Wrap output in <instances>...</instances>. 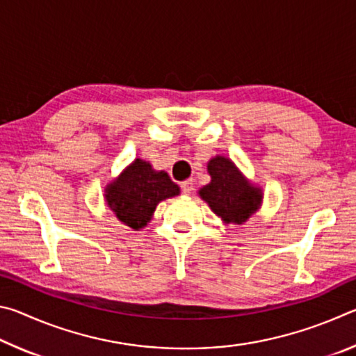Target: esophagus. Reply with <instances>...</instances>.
Wrapping results in <instances>:
<instances>
[{
    "label": "esophagus",
    "mask_w": 356,
    "mask_h": 356,
    "mask_svg": "<svg viewBox=\"0 0 356 356\" xmlns=\"http://www.w3.org/2000/svg\"><path fill=\"white\" fill-rule=\"evenodd\" d=\"M180 188H182V193H184V195H191L193 188H195V185H193V180H191V179L185 180V182L180 184Z\"/></svg>",
    "instance_id": "1"
}]
</instances>
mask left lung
Returning a JSON list of instances; mask_svg holds the SVG:
<instances>
[{"label": "left lung", "instance_id": "1", "mask_svg": "<svg viewBox=\"0 0 356 356\" xmlns=\"http://www.w3.org/2000/svg\"><path fill=\"white\" fill-rule=\"evenodd\" d=\"M210 182L197 195L225 225H243L262 206L264 191L225 155L207 161Z\"/></svg>", "mask_w": 356, "mask_h": 356}]
</instances>
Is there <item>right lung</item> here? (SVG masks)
I'll use <instances>...</instances> for the list:
<instances>
[{
  "label": "right lung",
  "mask_w": 356,
  "mask_h": 356,
  "mask_svg": "<svg viewBox=\"0 0 356 356\" xmlns=\"http://www.w3.org/2000/svg\"><path fill=\"white\" fill-rule=\"evenodd\" d=\"M180 195L165 171H156L146 160L135 159L105 186V202L114 216L135 231L146 227L161 201Z\"/></svg>",
  "instance_id": "obj_1"
}]
</instances>
